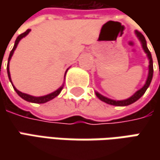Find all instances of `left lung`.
Masks as SVG:
<instances>
[{"mask_svg":"<svg viewBox=\"0 0 160 160\" xmlns=\"http://www.w3.org/2000/svg\"><path fill=\"white\" fill-rule=\"evenodd\" d=\"M135 34L137 35V37L139 38V40L142 43V49L145 52V53L147 54V57L149 58V75H148V78L146 80V83L143 85L142 88H141L140 90H138L132 96H131L130 98L126 99V100H123V101H114V100H111V99H108L105 96L100 94L99 92H96V96L102 101V102H106L108 104H110V105H114V106H128L130 104H132L133 102H135L136 101H138L139 99L146 92V90L148 89V87L150 86L151 84V80H152V77H153V61H152V57H151V52L149 51L148 47H147V42H146V40H145V37L143 36V34L142 33H140L139 31H135Z\"/></svg>","mask_w":160,"mask_h":160,"instance_id":"obj_1","label":"left lung"}]
</instances>
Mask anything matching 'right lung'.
<instances>
[{
    "mask_svg": "<svg viewBox=\"0 0 160 160\" xmlns=\"http://www.w3.org/2000/svg\"><path fill=\"white\" fill-rule=\"evenodd\" d=\"M31 30L30 29H28L25 33H23V34H19L18 37H17V39L15 41V44H14V47H13V49L11 50V52L9 53V59H8V65H7V72H8V77H9V81H10V83L12 84V86H13V88L16 91V92L18 94V95L21 97L22 99H24L25 101H27V102H33V103H45V102H49V101H51V100H52L54 99L55 97H57V96L60 93V92H61V90L63 89V85L61 86V87H59L58 90H56L55 92H53L52 93H50V94H47V95L44 96H40V97H34V96L32 95H29V94H27V93H24V92H21L20 91H18V90L16 88L15 86L13 85V83L11 82V78H10V73H9V60H10V58L12 57V55H13V53H14V51L16 50V48L18 46V42H19V41L21 40L23 37H25L27 34H28V33L30 32ZM66 73H67V71H66ZM65 76H66V74H65Z\"/></svg>",
    "mask_w": 160,
    "mask_h": 160,
    "instance_id": "right-lung-1",
    "label": "right lung"
}]
</instances>
